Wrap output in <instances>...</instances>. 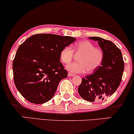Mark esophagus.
Returning a JSON list of instances; mask_svg holds the SVG:
<instances>
[{
  "mask_svg": "<svg viewBox=\"0 0 134 134\" xmlns=\"http://www.w3.org/2000/svg\"><path fill=\"white\" fill-rule=\"evenodd\" d=\"M68 76H74L75 75H74V74L71 73V72H68Z\"/></svg>",
  "mask_w": 134,
  "mask_h": 134,
  "instance_id": "34e87169",
  "label": "esophagus"
}]
</instances>
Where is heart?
I'll return each mask as SVG.
<instances>
[{"label": "heart", "mask_w": 134, "mask_h": 134, "mask_svg": "<svg viewBox=\"0 0 134 134\" xmlns=\"http://www.w3.org/2000/svg\"><path fill=\"white\" fill-rule=\"evenodd\" d=\"M71 47H65L61 50L60 58L62 62L68 63L74 57V52L78 56V62L66 65V69L72 73H92L96 71L104 60V52L100 47H95L90 41H80Z\"/></svg>", "instance_id": "b5f03b06"}]
</instances>
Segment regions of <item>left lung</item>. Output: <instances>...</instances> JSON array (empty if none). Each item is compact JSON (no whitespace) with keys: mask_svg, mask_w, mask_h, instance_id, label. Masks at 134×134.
<instances>
[{"mask_svg":"<svg viewBox=\"0 0 134 134\" xmlns=\"http://www.w3.org/2000/svg\"><path fill=\"white\" fill-rule=\"evenodd\" d=\"M89 38L98 41L104 52V60L94 74L82 79L78 91L83 99L94 102L104 100L116 91L122 81L124 62L121 51L111 41L98 37Z\"/></svg>","mask_w":134,"mask_h":134,"instance_id":"left-lung-1","label":"left lung"}]
</instances>
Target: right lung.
I'll return each instance as SVG.
<instances>
[{
    "instance_id": "right-lung-1",
    "label": "right lung",
    "mask_w": 134,
    "mask_h": 134,
    "mask_svg": "<svg viewBox=\"0 0 134 134\" xmlns=\"http://www.w3.org/2000/svg\"><path fill=\"white\" fill-rule=\"evenodd\" d=\"M75 38L52 34H35L18 49L13 61L14 82L26 100L42 104L51 100L59 82L68 76L60 62L61 50Z\"/></svg>"
}]
</instances>
